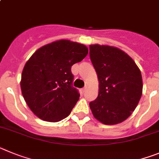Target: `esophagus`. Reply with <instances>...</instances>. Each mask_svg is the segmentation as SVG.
<instances>
[{
    "label": "esophagus",
    "instance_id": "obj_1",
    "mask_svg": "<svg viewBox=\"0 0 159 159\" xmlns=\"http://www.w3.org/2000/svg\"><path fill=\"white\" fill-rule=\"evenodd\" d=\"M87 89H88V85H85V87H84L83 89H82V91H83V93L86 92V91H87Z\"/></svg>",
    "mask_w": 159,
    "mask_h": 159
}]
</instances>
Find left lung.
<instances>
[{
    "instance_id": "1",
    "label": "left lung",
    "mask_w": 159,
    "mask_h": 159,
    "mask_svg": "<svg viewBox=\"0 0 159 159\" xmlns=\"http://www.w3.org/2000/svg\"><path fill=\"white\" fill-rule=\"evenodd\" d=\"M89 56L98 79V95L89 103L93 117L105 125L127 119L143 94L142 74L130 57L117 47L89 45Z\"/></svg>"
}]
</instances>
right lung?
I'll use <instances>...</instances> for the list:
<instances>
[{
    "label": "right lung",
    "instance_id": "right-lung-1",
    "mask_svg": "<svg viewBox=\"0 0 159 159\" xmlns=\"http://www.w3.org/2000/svg\"><path fill=\"white\" fill-rule=\"evenodd\" d=\"M87 54L83 44L58 40L39 48L27 61L20 89L26 104L40 119L57 122L70 115L80 97L72 86L71 67Z\"/></svg>",
    "mask_w": 159,
    "mask_h": 159
}]
</instances>
